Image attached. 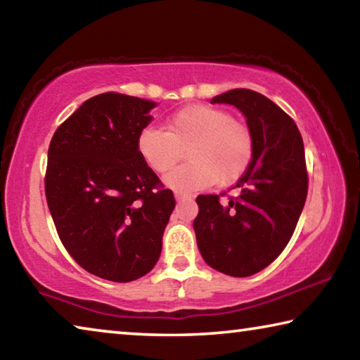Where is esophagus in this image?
<instances>
[{
	"label": "esophagus",
	"instance_id": "1",
	"mask_svg": "<svg viewBox=\"0 0 360 360\" xmlns=\"http://www.w3.org/2000/svg\"><path fill=\"white\" fill-rule=\"evenodd\" d=\"M174 197H176V200H178V202H181V200L192 198V195L187 193V192H182V191H176V192H174Z\"/></svg>",
	"mask_w": 360,
	"mask_h": 360
}]
</instances>
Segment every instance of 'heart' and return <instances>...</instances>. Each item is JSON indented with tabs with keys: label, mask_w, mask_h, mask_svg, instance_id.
Wrapping results in <instances>:
<instances>
[{
	"label": "heart",
	"mask_w": 360,
	"mask_h": 360,
	"mask_svg": "<svg viewBox=\"0 0 360 360\" xmlns=\"http://www.w3.org/2000/svg\"><path fill=\"white\" fill-rule=\"evenodd\" d=\"M138 152L155 173L174 168L187 150L188 163L165 182L176 191H197L216 182L229 186L245 174L254 157V133L246 122L214 106L192 105L176 111L167 129L148 127L138 136Z\"/></svg>",
	"instance_id": "b5f03b06"
}]
</instances>
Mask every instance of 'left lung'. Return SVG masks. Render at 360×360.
Returning a JSON list of instances; mask_svg holds the SVG:
<instances>
[{
  "mask_svg": "<svg viewBox=\"0 0 360 360\" xmlns=\"http://www.w3.org/2000/svg\"><path fill=\"white\" fill-rule=\"evenodd\" d=\"M211 103L233 105L246 115L255 148L231 187L238 195H198L193 230L206 264L245 278L270 265L294 235L308 193L303 139L294 119L254 90H229Z\"/></svg>",
  "mask_w": 360,
  "mask_h": 360,
  "instance_id": "8db88e82",
  "label": "left lung"
}]
</instances>
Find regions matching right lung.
Listing matches in <instances>:
<instances>
[{
    "instance_id": "add662e5",
    "label": "right lung",
    "mask_w": 360,
    "mask_h": 360,
    "mask_svg": "<svg viewBox=\"0 0 360 360\" xmlns=\"http://www.w3.org/2000/svg\"><path fill=\"white\" fill-rule=\"evenodd\" d=\"M154 106L122 94L92 96L49 144L44 188L60 241L108 281H135L154 268L176 205L138 152Z\"/></svg>"
}]
</instances>
